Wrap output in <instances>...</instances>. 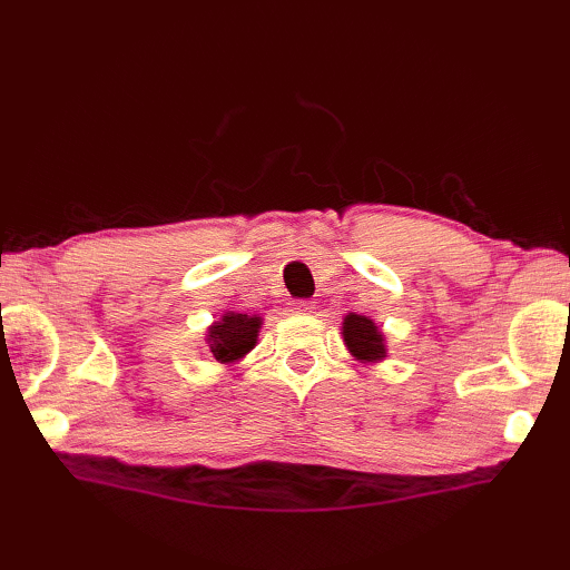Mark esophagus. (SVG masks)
Instances as JSON below:
<instances>
[{"label": "esophagus", "mask_w": 570, "mask_h": 570, "mask_svg": "<svg viewBox=\"0 0 570 570\" xmlns=\"http://www.w3.org/2000/svg\"><path fill=\"white\" fill-rule=\"evenodd\" d=\"M313 308H316V304H313V301H308V298H298L292 304L294 313H313Z\"/></svg>", "instance_id": "34e87169"}]
</instances>
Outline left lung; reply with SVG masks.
Here are the masks:
<instances>
[{"label": "left lung", "instance_id": "obj_1", "mask_svg": "<svg viewBox=\"0 0 570 570\" xmlns=\"http://www.w3.org/2000/svg\"><path fill=\"white\" fill-rule=\"evenodd\" d=\"M343 337L350 353L360 360H382L384 357V343L382 335L370 318L357 316V313H350L343 323Z\"/></svg>", "mask_w": 570, "mask_h": 570}]
</instances>
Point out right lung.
Masks as SVG:
<instances>
[{"mask_svg":"<svg viewBox=\"0 0 570 570\" xmlns=\"http://www.w3.org/2000/svg\"><path fill=\"white\" fill-rule=\"evenodd\" d=\"M259 318L245 316V313H227L220 323H215L208 335L210 353L220 362H235L242 355H247L257 343Z\"/></svg>","mask_w":570,"mask_h":570,"instance_id":"right-lung-1","label":"right lung"}]
</instances>
